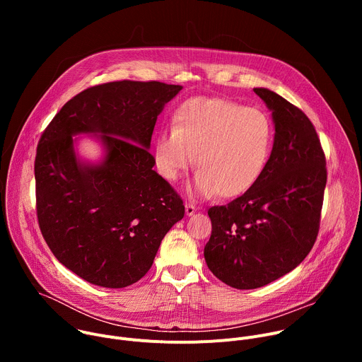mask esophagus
<instances>
[{"mask_svg":"<svg viewBox=\"0 0 362 362\" xmlns=\"http://www.w3.org/2000/svg\"><path fill=\"white\" fill-rule=\"evenodd\" d=\"M185 209H186V215H187V216H192V215L197 211L196 206L192 204V203H186V204H185Z\"/></svg>","mask_w":362,"mask_h":362,"instance_id":"34e87169","label":"esophagus"}]
</instances>
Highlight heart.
Returning <instances> with one entry per match:
<instances>
[{
  "label": "heart",
  "mask_w": 362,
  "mask_h": 362,
  "mask_svg": "<svg viewBox=\"0 0 362 362\" xmlns=\"http://www.w3.org/2000/svg\"><path fill=\"white\" fill-rule=\"evenodd\" d=\"M272 146L274 124L264 110L200 97L182 105L173 129L158 134L153 162L168 182H176L193 162L192 194L232 199L261 179Z\"/></svg>",
  "instance_id": "1"
}]
</instances>
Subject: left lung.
Wrapping results in <instances>:
<instances>
[{
	"instance_id": "obj_1",
	"label": "left lung",
	"mask_w": 362,
	"mask_h": 362,
	"mask_svg": "<svg viewBox=\"0 0 362 362\" xmlns=\"http://www.w3.org/2000/svg\"><path fill=\"white\" fill-rule=\"evenodd\" d=\"M253 91L272 112L271 158L253 187L208 211L212 235L203 252L212 274L236 289L265 286L305 259L318 235L327 185L311 120L269 88Z\"/></svg>"
}]
</instances>
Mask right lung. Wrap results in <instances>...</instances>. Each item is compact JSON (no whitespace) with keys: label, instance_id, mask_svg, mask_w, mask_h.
Instances as JSON below:
<instances>
[{"label":"right lung","instance_id":"add662e5","mask_svg":"<svg viewBox=\"0 0 362 362\" xmlns=\"http://www.w3.org/2000/svg\"><path fill=\"white\" fill-rule=\"evenodd\" d=\"M180 90L127 80L90 87L66 103L40 139L41 233L60 264L93 285L124 288L141 279L185 216L183 200L153 170L148 153L158 116ZM81 134L100 143V161L79 158L74 137Z\"/></svg>","mask_w":362,"mask_h":362}]
</instances>
